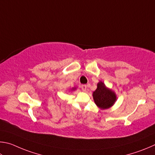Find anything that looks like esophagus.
<instances>
[{
	"mask_svg": "<svg viewBox=\"0 0 155 155\" xmlns=\"http://www.w3.org/2000/svg\"><path fill=\"white\" fill-rule=\"evenodd\" d=\"M81 88H82V90L83 91L86 92V89H87V86H86V85L84 84V85L81 86Z\"/></svg>",
	"mask_w": 155,
	"mask_h": 155,
	"instance_id": "34e87169",
	"label": "esophagus"
}]
</instances>
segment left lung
Returning a JSON list of instances; mask_svg holds the SVG:
<instances>
[{
    "mask_svg": "<svg viewBox=\"0 0 155 155\" xmlns=\"http://www.w3.org/2000/svg\"><path fill=\"white\" fill-rule=\"evenodd\" d=\"M93 96L95 104L101 110L108 109L112 107L116 101V93L107 88L101 81L97 84V88L93 92Z\"/></svg>",
    "mask_w": 155,
    "mask_h": 155,
    "instance_id": "8db88e82",
    "label": "left lung"
}]
</instances>
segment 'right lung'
<instances>
[{
    "mask_svg": "<svg viewBox=\"0 0 155 155\" xmlns=\"http://www.w3.org/2000/svg\"><path fill=\"white\" fill-rule=\"evenodd\" d=\"M75 88H73L71 89V90H73V91H74V90H75Z\"/></svg>",
    "mask_w": 155,
    "mask_h": 155,
    "instance_id": "obj_1",
    "label": "right lung"
}]
</instances>
